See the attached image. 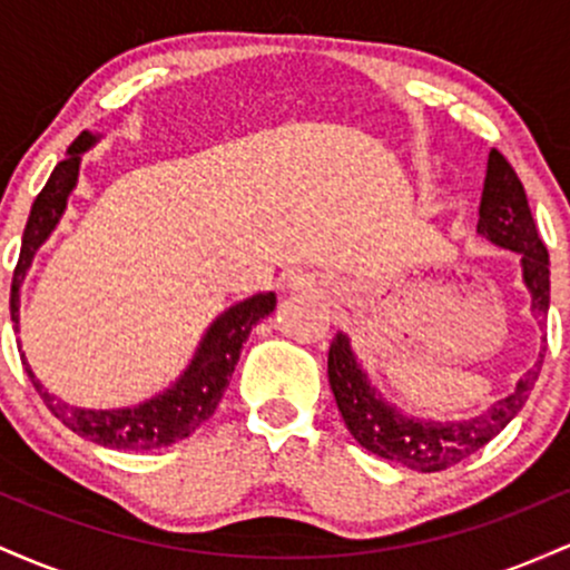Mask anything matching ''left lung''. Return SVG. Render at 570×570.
<instances>
[{
  "label": "left lung",
  "mask_w": 570,
  "mask_h": 570,
  "mask_svg": "<svg viewBox=\"0 0 570 570\" xmlns=\"http://www.w3.org/2000/svg\"><path fill=\"white\" fill-rule=\"evenodd\" d=\"M476 230L493 244L522 254V276H525L528 289L533 294V313L535 316H547L549 252L539 230H535L522 181L517 179L514 168L509 166V160L495 147L488 155ZM541 362H544V353H539V362L520 377L512 394L495 402L485 415L466 423L410 421V417L391 410L375 394L364 372L358 370L348 337L343 332H337L335 340H332L326 372H330V385L340 415H343L353 440L362 448L385 458V461L415 469V472H444V469L455 466L463 458L485 448L493 436H499L507 429V423L531 396L533 383L539 381Z\"/></svg>",
  "instance_id": "8db88e82"
}]
</instances>
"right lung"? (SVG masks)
Masks as SVG:
<instances>
[{"label": "right lung", "instance_id": "right-lung-1", "mask_svg": "<svg viewBox=\"0 0 570 570\" xmlns=\"http://www.w3.org/2000/svg\"><path fill=\"white\" fill-rule=\"evenodd\" d=\"M94 144V136L82 130L75 141H71L69 155L63 158L50 174L48 185L37 195L35 206H31L29 222H26L23 240H21V257H18L16 271H12V286H10V316L18 330V289H21L26 271H29L31 257L42 240L48 238L50 230L61 219L63 208H67V198L77 181V171H80V155ZM276 307V294L263 292L254 297L244 299V303L233 305L225 311L212 330L203 337L198 353H195L193 364H189L185 375L176 381L168 391H163L149 402L139 404V407L128 410H80L69 407V404L58 402L48 391L35 381V372L26 364L31 383H35L37 394L48 404L63 426L75 431V434L85 436V440L104 444L112 450H153V448H168V444L185 440L200 426L203 421L214 415L222 394H225L227 383H230L235 364H238L240 348H244L252 326L265 318L267 313ZM23 358V353H21Z\"/></svg>", "mask_w": 570, "mask_h": 570}]
</instances>
